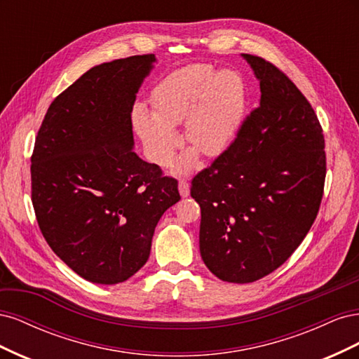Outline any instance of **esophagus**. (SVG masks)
Returning <instances> with one entry per match:
<instances>
[{
    "mask_svg": "<svg viewBox=\"0 0 359 359\" xmlns=\"http://www.w3.org/2000/svg\"><path fill=\"white\" fill-rule=\"evenodd\" d=\"M178 190H180V194L182 198H187L190 194V184L186 180H181L178 182Z\"/></svg>",
    "mask_w": 359,
    "mask_h": 359,
    "instance_id": "34e87169",
    "label": "esophagus"
}]
</instances>
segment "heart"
<instances>
[{
  "label": "heart",
  "instance_id": "heart-1",
  "mask_svg": "<svg viewBox=\"0 0 359 359\" xmlns=\"http://www.w3.org/2000/svg\"><path fill=\"white\" fill-rule=\"evenodd\" d=\"M154 115L135 107L133 123L148 153L157 165L168 166L180 147L175 128L186 123V140L206 157L231 147L245 111V86L232 70L217 72L196 64L172 73L151 95ZM194 168V153L180 161L178 170Z\"/></svg>",
  "mask_w": 359,
  "mask_h": 359
}]
</instances>
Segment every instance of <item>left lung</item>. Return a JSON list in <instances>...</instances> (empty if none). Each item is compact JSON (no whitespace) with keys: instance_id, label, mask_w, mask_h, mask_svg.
I'll list each match as a JSON object with an SVG mask.
<instances>
[{"instance_id":"8db88e82","label":"left lung","mask_w":359,"mask_h":359,"mask_svg":"<svg viewBox=\"0 0 359 359\" xmlns=\"http://www.w3.org/2000/svg\"><path fill=\"white\" fill-rule=\"evenodd\" d=\"M243 58L259 81V106L190 190L201 206L202 260L215 277L240 285L271 274L298 248L327 175L322 127L309 100L274 64Z\"/></svg>"}]
</instances>
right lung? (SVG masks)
Segmentation results:
<instances>
[{"label":"right lung","instance_id":"add662e5","mask_svg":"<svg viewBox=\"0 0 359 359\" xmlns=\"http://www.w3.org/2000/svg\"><path fill=\"white\" fill-rule=\"evenodd\" d=\"M156 57L103 62L49 106L31 157V199L46 243L97 285L135 276L178 181L133 151L132 111Z\"/></svg>","mask_w":359,"mask_h":359}]
</instances>
